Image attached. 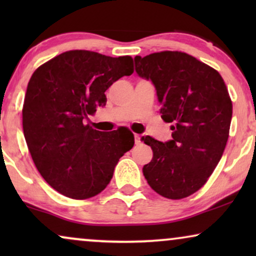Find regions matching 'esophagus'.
I'll return each instance as SVG.
<instances>
[{
	"mask_svg": "<svg viewBox=\"0 0 256 256\" xmlns=\"http://www.w3.org/2000/svg\"><path fill=\"white\" fill-rule=\"evenodd\" d=\"M134 140H135V144H138V143H141V135L135 134L134 135Z\"/></svg>",
	"mask_w": 256,
	"mask_h": 256,
	"instance_id": "esophagus-1",
	"label": "esophagus"
}]
</instances>
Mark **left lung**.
<instances>
[{
  "mask_svg": "<svg viewBox=\"0 0 256 256\" xmlns=\"http://www.w3.org/2000/svg\"><path fill=\"white\" fill-rule=\"evenodd\" d=\"M135 71L155 86L160 116L172 122V140L143 136L152 162L143 174L154 191L182 199L198 191L222 158L228 140L232 101L222 76L192 56L163 51L136 56Z\"/></svg>",
  "mask_w": 256,
  "mask_h": 256,
  "instance_id": "8db88e82",
  "label": "left lung"
}]
</instances>
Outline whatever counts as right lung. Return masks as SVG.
<instances>
[{"label": "right lung", "mask_w": 256, "mask_h": 256, "mask_svg": "<svg viewBox=\"0 0 256 256\" xmlns=\"http://www.w3.org/2000/svg\"><path fill=\"white\" fill-rule=\"evenodd\" d=\"M132 71L129 56L73 50L34 72L22 110L24 138L42 177L59 194L73 199L100 194L132 148L128 129L104 134L85 124L88 114L106 104L104 92Z\"/></svg>", "instance_id": "obj_1"}]
</instances>
